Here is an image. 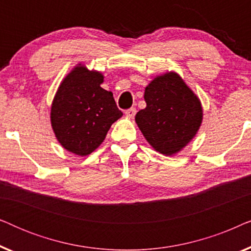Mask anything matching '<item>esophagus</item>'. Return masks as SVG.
Segmentation results:
<instances>
[{"label": "esophagus", "instance_id": "obj_1", "mask_svg": "<svg viewBox=\"0 0 251 251\" xmlns=\"http://www.w3.org/2000/svg\"><path fill=\"white\" fill-rule=\"evenodd\" d=\"M136 108H130V109H128V111H126V118H129V119H133L135 118V115H136Z\"/></svg>", "mask_w": 251, "mask_h": 251}]
</instances>
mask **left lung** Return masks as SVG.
I'll return each mask as SVG.
<instances>
[{
	"instance_id": "obj_1",
	"label": "left lung",
	"mask_w": 251,
	"mask_h": 251,
	"mask_svg": "<svg viewBox=\"0 0 251 251\" xmlns=\"http://www.w3.org/2000/svg\"><path fill=\"white\" fill-rule=\"evenodd\" d=\"M144 99L146 107L137 113L135 121L147 143L166 156L180 152L201 126L200 99L176 72L154 77Z\"/></svg>"
}]
</instances>
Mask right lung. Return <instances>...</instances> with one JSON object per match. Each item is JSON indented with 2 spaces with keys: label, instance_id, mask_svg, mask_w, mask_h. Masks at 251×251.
I'll list each match as a JSON object with an SVG mask.
<instances>
[{
  "label": "right lung",
  "instance_id": "add662e5",
  "mask_svg": "<svg viewBox=\"0 0 251 251\" xmlns=\"http://www.w3.org/2000/svg\"><path fill=\"white\" fill-rule=\"evenodd\" d=\"M104 75L77 64L61 81L51 104L54 136L68 152L78 156L100 146L109 128L123 115L111 91L100 87Z\"/></svg>",
  "mask_w": 251,
  "mask_h": 251
}]
</instances>
